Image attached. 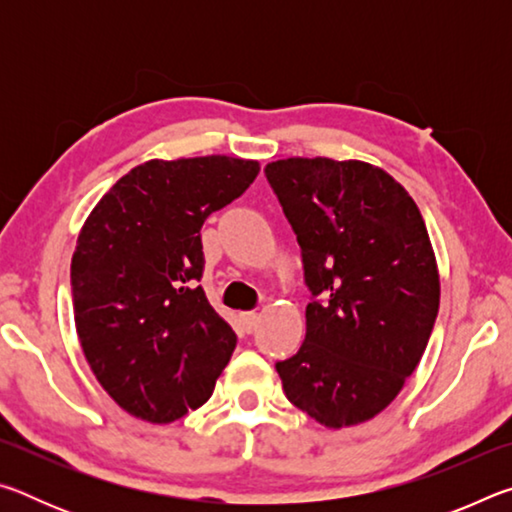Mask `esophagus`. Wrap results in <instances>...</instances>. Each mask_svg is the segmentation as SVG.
<instances>
[{"label":"esophagus","mask_w":512,"mask_h":512,"mask_svg":"<svg viewBox=\"0 0 512 512\" xmlns=\"http://www.w3.org/2000/svg\"><path fill=\"white\" fill-rule=\"evenodd\" d=\"M239 318H241V325H244L246 332H253L255 325H257V320H259V316L255 314V311H246V314H241Z\"/></svg>","instance_id":"1"}]
</instances>
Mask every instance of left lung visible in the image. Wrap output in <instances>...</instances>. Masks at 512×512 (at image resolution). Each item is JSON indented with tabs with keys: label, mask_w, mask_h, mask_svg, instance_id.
Instances as JSON below:
<instances>
[{
	"label": "left lung",
	"mask_w": 512,
	"mask_h": 512,
	"mask_svg": "<svg viewBox=\"0 0 512 512\" xmlns=\"http://www.w3.org/2000/svg\"><path fill=\"white\" fill-rule=\"evenodd\" d=\"M266 178L296 232L311 291L298 354L277 361L289 402L327 429L375 418L427 348L440 275L422 214L375 164L287 158Z\"/></svg>",
	"instance_id": "8db88e82"
}]
</instances>
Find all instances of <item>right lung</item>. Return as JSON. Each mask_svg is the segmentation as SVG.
<instances>
[{"mask_svg":"<svg viewBox=\"0 0 512 512\" xmlns=\"http://www.w3.org/2000/svg\"><path fill=\"white\" fill-rule=\"evenodd\" d=\"M257 160H149L112 185L72 255L74 323L94 377L135 418L167 424L203 406L237 336L198 280L207 216L253 185Z\"/></svg>","mask_w":512,"mask_h":512,"instance_id":"obj_1","label":"right lung"}]
</instances>
